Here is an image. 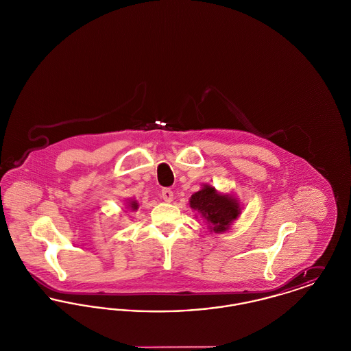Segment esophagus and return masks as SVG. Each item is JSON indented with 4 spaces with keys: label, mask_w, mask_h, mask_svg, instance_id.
<instances>
[{
    "label": "esophagus",
    "mask_w": 351,
    "mask_h": 351,
    "mask_svg": "<svg viewBox=\"0 0 351 351\" xmlns=\"http://www.w3.org/2000/svg\"><path fill=\"white\" fill-rule=\"evenodd\" d=\"M160 196H162L163 200L167 201V202H171V201L173 200V192L169 188H163Z\"/></svg>",
    "instance_id": "1"
}]
</instances>
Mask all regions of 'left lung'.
Listing matches in <instances>:
<instances>
[{
  "label": "left lung",
  "instance_id": "left-lung-1",
  "mask_svg": "<svg viewBox=\"0 0 351 351\" xmlns=\"http://www.w3.org/2000/svg\"><path fill=\"white\" fill-rule=\"evenodd\" d=\"M189 206L200 213L210 232L218 234L229 230L241 215V205L234 196L219 193L209 184H204L199 192L191 196Z\"/></svg>",
  "mask_w": 351,
  "mask_h": 351
}]
</instances>
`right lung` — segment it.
<instances>
[{"label": "right lung", "mask_w": 351, "mask_h": 351, "mask_svg": "<svg viewBox=\"0 0 351 351\" xmlns=\"http://www.w3.org/2000/svg\"><path fill=\"white\" fill-rule=\"evenodd\" d=\"M128 206H129L132 210H136V209H138V202L135 200H129Z\"/></svg>", "instance_id": "obj_1"}]
</instances>
